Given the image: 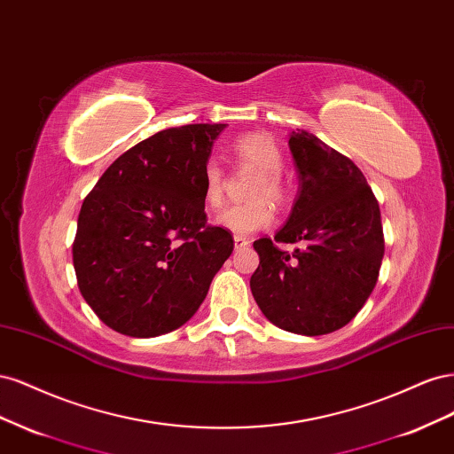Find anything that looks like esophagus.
<instances>
[{"label":"esophagus","mask_w":454,"mask_h":454,"mask_svg":"<svg viewBox=\"0 0 454 454\" xmlns=\"http://www.w3.org/2000/svg\"><path fill=\"white\" fill-rule=\"evenodd\" d=\"M250 242L242 239V237H235V250H242V248H248Z\"/></svg>","instance_id":"34e87169"}]
</instances>
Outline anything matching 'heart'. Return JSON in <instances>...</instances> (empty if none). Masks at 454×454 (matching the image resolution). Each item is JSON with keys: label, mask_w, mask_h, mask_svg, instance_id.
I'll use <instances>...</instances> for the list:
<instances>
[{"label": "heart", "mask_w": 454, "mask_h": 454, "mask_svg": "<svg viewBox=\"0 0 454 454\" xmlns=\"http://www.w3.org/2000/svg\"><path fill=\"white\" fill-rule=\"evenodd\" d=\"M237 159L244 167L257 170V177L250 185V202L231 204L215 217V223L237 237H250L254 232L272 223V208L269 200L284 197L280 172L284 168L282 151L270 136L246 134L232 144ZM204 200L210 208H217L223 200L225 174L215 160L204 164Z\"/></svg>", "instance_id": "heart-1"}]
</instances>
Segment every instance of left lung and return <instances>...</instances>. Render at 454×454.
I'll use <instances>...</instances> for the list:
<instances>
[{"label": "left lung", "instance_id": "left-lung-1", "mask_svg": "<svg viewBox=\"0 0 454 454\" xmlns=\"http://www.w3.org/2000/svg\"><path fill=\"white\" fill-rule=\"evenodd\" d=\"M299 177L297 199L277 242L254 248L259 267L250 287L274 325L297 335H325L347 325L373 292L384 255L379 202L365 176L339 151L307 130L287 142Z\"/></svg>", "mask_w": 454, "mask_h": 454}]
</instances>
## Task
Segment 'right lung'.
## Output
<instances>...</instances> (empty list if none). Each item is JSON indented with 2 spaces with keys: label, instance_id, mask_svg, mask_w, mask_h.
<instances>
[{
  "label": "right lung",
  "instance_id": "obj_1",
  "mask_svg": "<svg viewBox=\"0 0 454 454\" xmlns=\"http://www.w3.org/2000/svg\"><path fill=\"white\" fill-rule=\"evenodd\" d=\"M225 127L153 134L122 153L83 200L77 286L117 333L147 339L184 325L235 248L231 232L204 214V164Z\"/></svg>",
  "mask_w": 454,
  "mask_h": 454
}]
</instances>
